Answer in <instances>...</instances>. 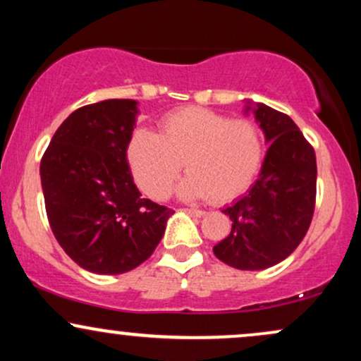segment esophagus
Here are the masks:
<instances>
[{"mask_svg":"<svg viewBox=\"0 0 361 361\" xmlns=\"http://www.w3.org/2000/svg\"><path fill=\"white\" fill-rule=\"evenodd\" d=\"M185 212L193 215V217H204V215L207 214L205 210H198V209H185Z\"/></svg>","mask_w":361,"mask_h":361,"instance_id":"1","label":"esophagus"}]
</instances>
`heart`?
Masks as SVG:
<instances>
[{"label":"heart","instance_id":"b5f03b06","mask_svg":"<svg viewBox=\"0 0 361 361\" xmlns=\"http://www.w3.org/2000/svg\"><path fill=\"white\" fill-rule=\"evenodd\" d=\"M127 159L135 181L149 197L163 200L181 171L178 185L186 200L212 197L229 202L250 188L263 161V140L255 123L227 118L202 106L169 111L159 122V135L137 128L130 135Z\"/></svg>","mask_w":361,"mask_h":361}]
</instances>
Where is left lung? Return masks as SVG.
Instances as JSON below:
<instances>
[{
    "label": "left lung",
    "mask_w": 361,
    "mask_h": 361,
    "mask_svg": "<svg viewBox=\"0 0 361 361\" xmlns=\"http://www.w3.org/2000/svg\"><path fill=\"white\" fill-rule=\"evenodd\" d=\"M270 144L250 192L222 210L231 234L214 255L238 270H264L295 251L307 234L316 207V152L288 115L264 103L246 102Z\"/></svg>",
    "instance_id": "obj_1"
}]
</instances>
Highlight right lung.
<instances>
[{
    "label": "right lung",
    "mask_w": 361,
    "mask_h": 361,
    "mask_svg": "<svg viewBox=\"0 0 361 361\" xmlns=\"http://www.w3.org/2000/svg\"><path fill=\"white\" fill-rule=\"evenodd\" d=\"M135 100H103L74 110L40 161L45 210L66 255L98 275L144 263L163 238L173 210L142 198L127 146Z\"/></svg>",
    "instance_id": "obj_1"
}]
</instances>
